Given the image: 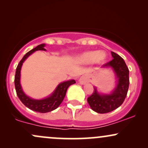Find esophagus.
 <instances>
[{"label":"esophagus","mask_w":148,"mask_h":148,"mask_svg":"<svg viewBox=\"0 0 148 148\" xmlns=\"http://www.w3.org/2000/svg\"><path fill=\"white\" fill-rule=\"evenodd\" d=\"M79 81L81 84H86V83H88L89 81V76L87 75H83L82 76L80 77Z\"/></svg>","instance_id":"obj_1"}]
</instances>
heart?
<instances>
[{"label":"heart","instance_id":"1","mask_svg":"<svg viewBox=\"0 0 148 148\" xmlns=\"http://www.w3.org/2000/svg\"><path fill=\"white\" fill-rule=\"evenodd\" d=\"M106 52L103 51H88L80 54L77 57V60L81 64H100L106 60Z\"/></svg>","mask_w":148,"mask_h":148}]
</instances>
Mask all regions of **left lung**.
Segmentation results:
<instances>
[{"label": "left lung", "mask_w": 148, "mask_h": 148, "mask_svg": "<svg viewBox=\"0 0 148 148\" xmlns=\"http://www.w3.org/2000/svg\"><path fill=\"white\" fill-rule=\"evenodd\" d=\"M113 59L102 66L111 67L118 79L117 86L111 94L100 95L95 88L92 94L88 97V102L94 111L98 113H106L113 111L121 106L126 98L130 85L129 69L126 63L118 54L111 51Z\"/></svg>", "instance_id": "1"}]
</instances>
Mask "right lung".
<instances>
[{
    "label": "right lung",
    "mask_w": 148,
    "mask_h": 148,
    "mask_svg": "<svg viewBox=\"0 0 148 148\" xmlns=\"http://www.w3.org/2000/svg\"><path fill=\"white\" fill-rule=\"evenodd\" d=\"M45 46V44H42V45H38L35 48H34L25 53V55L23 57V58L19 62V63L18 64L14 76V86L16 95H17L19 99L21 100V102L32 111L42 113H48V112L52 111L55 110L56 108H57L58 107L60 106L62 101H63L66 95V92H67V90L69 88V86L76 83L75 80H69V81L60 83L57 86L55 91L52 93L51 95L43 99H34L25 95L23 90H22L21 84H20V75H21L20 72H21V66L25 59L30 55H31L33 52H35V51H46V49L44 48Z\"/></svg>",
    "instance_id": "obj_1"
}]
</instances>
